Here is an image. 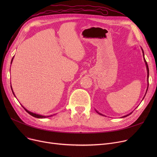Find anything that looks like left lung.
Segmentation results:
<instances>
[{
  "instance_id": "1",
  "label": "left lung",
  "mask_w": 157,
  "mask_h": 157,
  "mask_svg": "<svg viewBox=\"0 0 157 157\" xmlns=\"http://www.w3.org/2000/svg\"><path fill=\"white\" fill-rule=\"evenodd\" d=\"M142 49V48H141ZM142 51H143V56H144V62H145V64H146V69H147V88H148V85H149V82H148V78H149V68H148V65H147V62H146V60H145V58H144V51H143V49H142ZM146 94H145V95H146ZM145 95H144V97H145ZM97 113H98L97 111ZM98 114H100L101 115H102V114H101V113H98ZM131 113H130L129 114H130ZM129 114H127V115H126V116H124V117H123V118H124V117H127V116H128Z\"/></svg>"
}]
</instances>
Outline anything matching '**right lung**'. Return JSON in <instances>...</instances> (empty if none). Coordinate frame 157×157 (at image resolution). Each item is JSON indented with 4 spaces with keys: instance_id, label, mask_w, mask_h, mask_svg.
Instances as JSON below:
<instances>
[{
    "instance_id": "1",
    "label": "right lung",
    "mask_w": 157,
    "mask_h": 157,
    "mask_svg": "<svg viewBox=\"0 0 157 157\" xmlns=\"http://www.w3.org/2000/svg\"><path fill=\"white\" fill-rule=\"evenodd\" d=\"M13 58L12 59V60H11V63H12V62H13ZM11 90H12V91H13V89H12V87H11ZM13 94H14V92H13ZM22 107L23 108H24V109L29 114H30L31 116H32V117H35V118H47V117H52V115H51V116H48V117H46V116H43V115H40V114H36V113H32V112H30V111H28L27 109H25L24 108V107L22 105Z\"/></svg>"
}]
</instances>
